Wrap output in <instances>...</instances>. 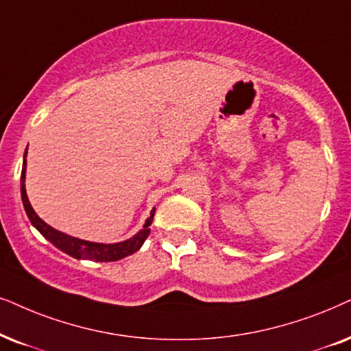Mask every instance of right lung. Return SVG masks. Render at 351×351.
Returning <instances> with one entry per match:
<instances>
[{"label": "right lung", "instance_id": "1", "mask_svg": "<svg viewBox=\"0 0 351 351\" xmlns=\"http://www.w3.org/2000/svg\"><path fill=\"white\" fill-rule=\"evenodd\" d=\"M27 152L24 154V165H22V176H21V195H22V203H24L25 213L29 216V219L32 222V226L35 227L36 230L42 234L48 242H51L54 247L61 250L67 254H71L72 258L77 259H92V261H117V259H122L129 254L138 252L142 248V245L147 237L149 235V226L153 222V216H154V208L153 211L149 213V217L145 221L143 229L135 234L134 237H130L129 240H124V242H117V243H97V242H86V240L82 239H75V237H71L67 234H62L56 229H53L51 226H48L47 222L42 221L38 217V215L34 211L32 204L27 198V192H25V167H27V161H25Z\"/></svg>", "mask_w": 351, "mask_h": 351}]
</instances>
